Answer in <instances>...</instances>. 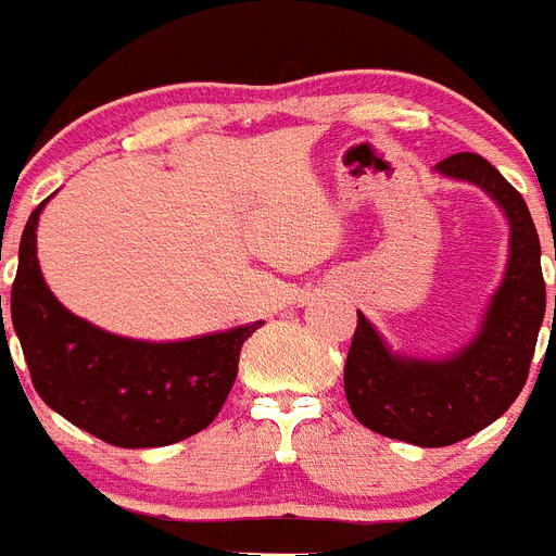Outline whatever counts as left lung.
Wrapping results in <instances>:
<instances>
[{
    "label": "left lung",
    "instance_id": "left-lung-1",
    "mask_svg": "<svg viewBox=\"0 0 556 556\" xmlns=\"http://www.w3.org/2000/svg\"><path fill=\"white\" fill-rule=\"evenodd\" d=\"M434 169L476 184L498 203L509 219V258L479 333L448 358L397 356L358 312L345 362L351 412L367 429L420 448L459 443L513 406L546 314L540 239L523 198L476 152H456Z\"/></svg>",
    "mask_w": 556,
    "mask_h": 556
}]
</instances>
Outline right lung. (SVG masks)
Instances as JSON below:
<instances>
[{"instance_id": "obj_1", "label": "right lung", "mask_w": 556, "mask_h": 556, "mask_svg": "<svg viewBox=\"0 0 556 556\" xmlns=\"http://www.w3.org/2000/svg\"><path fill=\"white\" fill-rule=\"evenodd\" d=\"M43 205L24 225L10 292L13 331L43 404L119 448H159L203 431L233 387L244 339L264 323L184 342H141L91 326L43 281L36 255Z\"/></svg>"}]
</instances>
